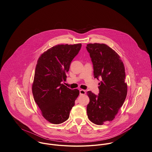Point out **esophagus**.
<instances>
[{
  "mask_svg": "<svg viewBox=\"0 0 152 152\" xmlns=\"http://www.w3.org/2000/svg\"><path fill=\"white\" fill-rule=\"evenodd\" d=\"M80 95H84L86 94V91L84 90H80Z\"/></svg>",
  "mask_w": 152,
  "mask_h": 152,
  "instance_id": "1",
  "label": "esophagus"
}]
</instances>
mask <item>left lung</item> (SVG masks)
I'll return each mask as SVG.
<instances>
[{"label": "left lung", "instance_id": "8db88e82", "mask_svg": "<svg viewBox=\"0 0 152 152\" xmlns=\"http://www.w3.org/2000/svg\"><path fill=\"white\" fill-rule=\"evenodd\" d=\"M86 49L93 63L94 77L101 79L98 95L87 93L90 99L87 114L93 123L101 125L115 118L126 99L125 68L117 53L104 44H88Z\"/></svg>", "mask_w": 152, "mask_h": 152}]
</instances>
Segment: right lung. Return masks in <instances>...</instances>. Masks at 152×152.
Returning a JSON list of instances; mask_svg holds the SVG:
<instances>
[{
  "mask_svg": "<svg viewBox=\"0 0 152 152\" xmlns=\"http://www.w3.org/2000/svg\"><path fill=\"white\" fill-rule=\"evenodd\" d=\"M81 47V44L58 45L44 52L37 61L33 94L42 116L52 124L68 119L79 94V90H72L62 82L66 80V73Z\"/></svg>",
  "mask_w": 152,
  "mask_h": 152,
  "instance_id": "right-lung-1",
  "label": "right lung"
}]
</instances>
